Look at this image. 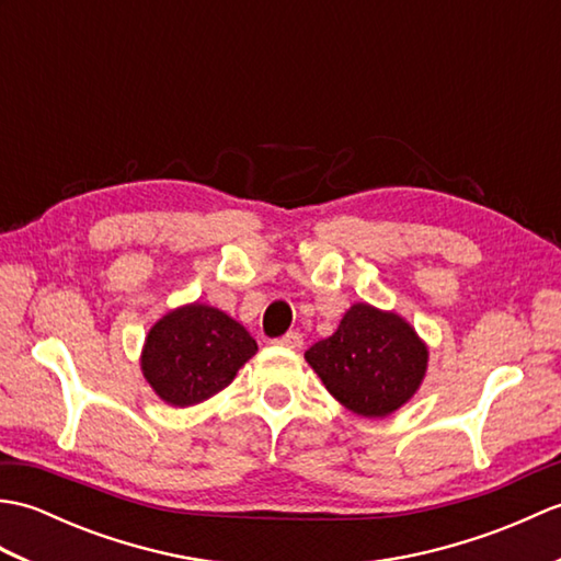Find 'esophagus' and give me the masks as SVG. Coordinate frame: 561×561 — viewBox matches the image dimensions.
I'll return each instance as SVG.
<instances>
[{"label":"esophagus","instance_id":"34e87169","mask_svg":"<svg viewBox=\"0 0 561 561\" xmlns=\"http://www.w3.org/2000/svg\"><path fill=\"white\" fill-rule=\"evenodd\" d=\"M277 344H282V347H287V350H301L304 337H301V332H287V335L277 340Z\"/></svg>","mask_w":561,"mask_h":561}]
</instances>
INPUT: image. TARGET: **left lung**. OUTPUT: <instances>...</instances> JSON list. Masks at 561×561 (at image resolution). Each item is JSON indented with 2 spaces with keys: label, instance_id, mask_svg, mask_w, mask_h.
<instances>
[{
  "label": "left lung",
  "instance_id": "left-lung-1",
  "mask_svg": "<svg viewBox=\"0 0 561 561\" xmlns=\"http://www.w3.org/2000/svg\"><path fill=\"white\" fill-rule=\"evenodd\" d=\"M304 356L330 396L366 420H383L410 402L428 368L426 342L408 320L364 301Z\"/></svg>",
  "mask_w": 561,
  "mask_h": 561
}]
</instances>
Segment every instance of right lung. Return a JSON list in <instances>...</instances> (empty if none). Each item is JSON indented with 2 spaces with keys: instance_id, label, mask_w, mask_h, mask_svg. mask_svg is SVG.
<instances>
[{
  "instance_id": "right-lung-1",
  "label": "right lung",
  "mask_w": 561,
  "mask_h": 561,
  "mask_svg": "<svg viewBox=\"0 0 561 561\" xmlns=\"http://www.w3.org/2000/svg\"><path fill=\"white\" fill-rule=\"evenodd\" d=\"M255 352L257 342L238 320L193 301L171 308L149 328L139 368L165 404L190 408L229 386Z\"/></svg>"
}]
</instances>
